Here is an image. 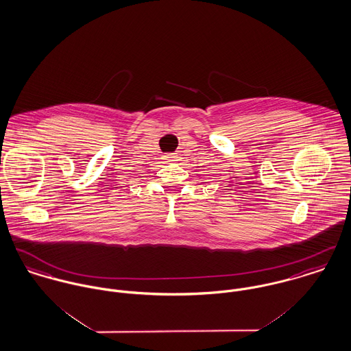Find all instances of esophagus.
I'll use <instances>...</instances> for the list:
<instances>
[{
  "mask_svg": "<svg viewBox=\"0 0 351 351\" xmlns=\"http://www.w3.org/2000/svg\"><path fill=\"white\" fill-rule=\"evenodd\" d=\"M163 158H165L166 162H176L177 160V156L176 154H166Z\"/></svg>",
  "mask_w": 351,
  "mask_h": 351,
  "instance_id": "1",
  "label": "esophagus"
}]
</instances>
